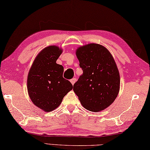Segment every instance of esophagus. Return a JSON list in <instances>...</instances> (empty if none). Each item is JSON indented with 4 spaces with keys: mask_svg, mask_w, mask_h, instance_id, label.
<instances>
[{
    "mask_svg": "<svg viewBox=\"0 0 150 150\" xmlns=\"http://www.w3.org/2000/svg\"><path fill=\"white\" fill-rule=\"evenodd\" d=\"M76 81H77V79H76L75 78H73L72 79H71V81H71V84L73 85V84H75V82H76Z\"/></svg>",
    "mask_w": 150,
    "mask_h": 150,
    "instance_id": "esophagus-1",
    "label": "esophagus"
}]
</instances>
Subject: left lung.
I'll return each mask as SVG.
<instances>
[{"label":"left lung","instance_id":"left-lung-1","mask_svg":"<svg viewBox=\"0 0 150 150\" xmlns=\"http://www.w3.org/2000/svg\"><path fill=\"white\" fill-rule=\"evenodd\" d=\"M83 74L73 91L83 107L97 112L112 104L120 89V75L109 51L98 44H89L76 52Z\"/></svg>","mask_w":150,"mask_h":150}]
</instances>
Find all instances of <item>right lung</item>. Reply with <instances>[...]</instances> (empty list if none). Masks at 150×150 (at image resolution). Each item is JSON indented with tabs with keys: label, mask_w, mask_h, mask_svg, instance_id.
Segmentation results:
<instances>
[{
	"label": "right lung",
	"mask_w": 150,
	"mask_h": 150,
	"mask_svg": "<svg viewBox=\"0 0 150 150\" xmlns=\"http://www.w3.org/2000/svg\"><path fill=\"white\" fill-rule=\"evenodd\" d=\"M62 50L50 46L35 59L28 76V91L33 103L49 112L56 109L73 85L63 77L64 67L56 63Z\"/></svg>",
	"instance_id": "add662e5"
}]
</instances>
